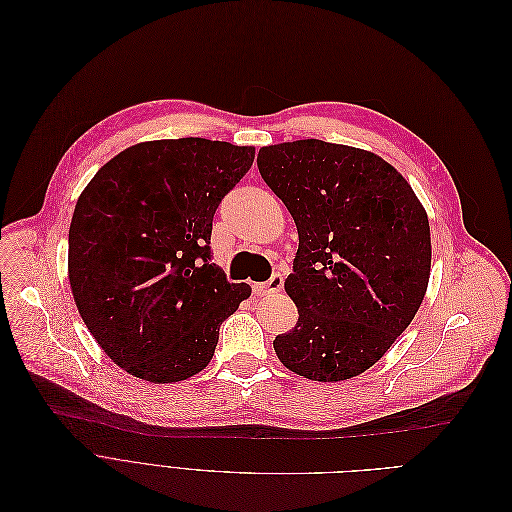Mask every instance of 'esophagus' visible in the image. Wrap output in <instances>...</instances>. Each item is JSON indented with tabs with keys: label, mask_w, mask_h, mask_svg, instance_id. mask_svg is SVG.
<instances>
[{
	"label": "esophagus",
	"mask_w": 512,
	"mask_h": 512,
	"mask_svg": "<svg viewBox=\"0 0 512 512\" xmlns=\"http://www.w3.org/2000/svg\"><path fill=\"white\" fill-rule=\"evenodd\" d=\"M283 287V277L279 273H275L269 281L264 283H254V294L258 296H269V294H275V291H279Z\"/></svg>",
	"instance_id": "34e87169"
}]
</instances>
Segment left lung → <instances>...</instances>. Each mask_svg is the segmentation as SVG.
<instances>
[{
	"mask_svg": "<svg viewBox=\"0 0 512 512\" xmlns=\"http://www.w3.org/2000/svg\"><path fill=\"white\" fill-rule=\"evenodd\" d=\"M258 170L300 237L285 279L300 316L275 337V352L312 381L356 377L392 348L425 298L427 212L392 164L350 145H266Z\"/></svg>",
	"mask_w": 512,
	"mask_h": 512,
	"instance_id": "left-lung-1",
	"label": "left lung"
}]
</instances>
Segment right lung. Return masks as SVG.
Segmentation results:
<instances>
[{
	"label": "right lung",
	"instance_id": "add662e5",
	"mask_svg": "<svg viewBox=\"0 0 512 512\" xmlns=\"http://www.w3.org/2000/svg\"><path fill=\"white\" fill-rule=\"evenodd\" d=\"M252 145L202 137L135 143L77 200L68 281L87 329L116 367L152 383L189 379L218 329L250 298L210 262L212 218L254 162Z\"/></svg>",
	"mask_w": 512,
	"mask_h": 512
}]
</instances>
